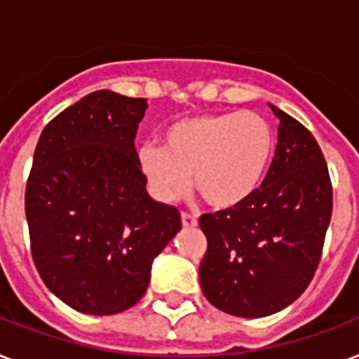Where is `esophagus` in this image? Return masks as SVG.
I'll return each instance as SVG.
<instances>
[{"label":"esophagus","instance_id":"obj_1","mask_svg":"<svg viewBox=\"0 0 359 359\" xmlns=\"http://www.w3.org/2000/svg\"><path fill=\"white\" fill-rule=\"evenodd\" d=\"M180 218H182V225H184V227H196L197 225V218L194 214L182 212L180 214Z\"/></svg>","mask_w":359,"mask_h":359}]
</instances>
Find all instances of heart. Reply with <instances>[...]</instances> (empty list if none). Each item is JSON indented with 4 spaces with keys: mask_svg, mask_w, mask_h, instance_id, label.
Segmentation results:
<instances>
[{
    "mask_svg": "<svg viewBox=\"0 0 359 359\" xmlns=\"http://www.w3.org/2000/svg\"><path fill=\"white\" fill-rule=\"evenodd\" d=\"M163 147L145 145L137 162L152 194L177 203L194 188L208 207L227 210L250 199L266 177L276 134L264 117L245 111L182 117L162 134Z\"/></svg>",
    "mask_w": 359,
    "mask_h": 359,
    "instance_id": "1",
    "label": "heart"
}]
</instances>
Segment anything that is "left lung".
Returning <instances> with one entry per match:
<instances>
[{"mask_svg": "<svg viewBox=\"0 0 359 359\" xmlns=\"http://www.w3.org/2000/svg\"><path fill=\"white\" fill-rule=\"evenodd\" d=\"M279 135L261 188L242 205L203 214L207 251L201 290L235 317H266L307 289L332 218V180L317 140L302 123L270 106Z\"/></svg>", "mask_w": 359, "mask_h": 359, "instance_id": "left-lung-1", "label": "left lung"}]
</instances>
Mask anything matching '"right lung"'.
<instances>
[{"instance_id": "add662e5", "label": "right lung", "mask_w": 359, "mask_h": 359, "mask_svg": "<svg viewBox=\"0 0 359 359\" xmlns=\"http://www.w3.org/2000/svg\"><path fill=\"white\" fill-rule=\"evenodd\" d=\"M145 98L97 91L44 126L25 186L31 257L76 311L115 315L143 298L180 212L147 194L134 140Z\"/></svg>"}]
</instances>
